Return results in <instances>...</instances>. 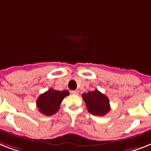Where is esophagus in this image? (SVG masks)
I'll list each match as a JSON object with an SVG mask.
<instances>
[{
	"mask_svg": "<svg viewBox=\"0 0 151 151\" xmlns=\"http://www.w3.org/2000/svg\"><path fill=\"white\" fill-rule=\"evenodd\" d=\"M71 93L73 94V95H78V93H79V91H78V90H74V91H72Z\"/></svg>",
	"mask_w": 151,
	"mask_h": 151,
	"instance_id": "obj_1",
	"label": "esophagus"
}]
</instances>
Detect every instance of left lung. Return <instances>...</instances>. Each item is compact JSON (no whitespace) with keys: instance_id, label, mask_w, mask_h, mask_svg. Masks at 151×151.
<instances>
[{"instance_id":"left-lung-1","label":"left lung","mask_w":151,"mask_h":151,"mask_svg":"<svg viewBox=\"0 0 151 151\" xmlns=\"http://www.w3.org/2000/svg\"><path fill=\"white\" fill-rule=\"evenodd\" d=\"M82 98L85 101L88 111L92 115L103 116L110 111L109 98L97 89L88 93H84Z\"/></svg>"}]
</instances>
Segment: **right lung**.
<instances>
[{"mask_svg":"<svg viewBox=\"0 0 151 151\" xmlns=\"http://www.w3.org/2000/svg\"><path fill=\"white\" fill-rule=\"evenodd\" d=\"M69 94V91L66 90L60 91L50 88L40 95L36 101V106L42 114L52 116L58 111L62 101Z\"/></svg>","mask_w":151,"mask_h":151,"instance_id":"add662e5","label":"right lung"}]
</instances>
